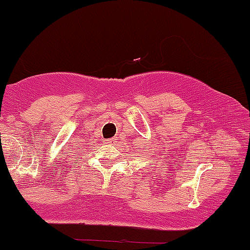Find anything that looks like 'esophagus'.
<instances>
[{
    "label": "esophagus",
    "mask_w": 250,
    "mask_h": 250,
    "mask_svg": "<svg viewBox=\"0 0 250 250\" xmlns=\"http://www.w3.org/2000/svg\"><path fill=\"white\" fill-rule=\"evenodd\" d=\"M108 142H110V143H115L116 139H113V138H112V139H108Z\"/></svg>",
    "instance_id": "1"
}]
</instances>
